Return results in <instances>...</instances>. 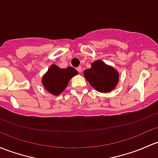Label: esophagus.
I'll return each mask as SVG.
<instances>
[{"label": "esophagus", "mask_w": 158, "mask_h": 158, "mask_svg": "<svg viewBox=\"0 0 158 158\" xmlns=\"http://www.w3.org/2000/svg\"><path fill=\"white\" fill-rule=\"evenodd\" d=\"M76 70L79 73H81L82 72V67H81V66H78V67L76 68Z\"/></svg>", "instance_id": "34e87169"}]
</instances>
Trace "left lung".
Returning <instances> with one entry per match:
<instances>
[{
  "label": "left lung",
  "mask_w": 158,
  "mask_h": 158,
  "mask_svg": "<svg viewBox=\"0 0 158 158\" xmlns=\"http://www.w3.org/2000/svg\"><path fill=\"white\" fill-rule=\"evenodd\" d=\"M84 76L98 92L106 93L115 89L119 81V73L102 60H95L90 69L84 71Z\"/></svg>",
  "instance_id": "1"
}]
</instances>
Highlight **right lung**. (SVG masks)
<instances>
[{
  "instance_id": "right-lung-1",
  "label": "right lung",
  "mask_w": 158,
  "mask_h": 158,
  "mask_svg": "<svg viewBox=\"0 0 158 158\" xmlns=\"http://www.w3.org/2000/svg\"><path fill=\"white\" fill-rule=\"evenodd\" d=\"M77 74V70L71 66L61 69L52 64L44 75L41 81L48 92L53 95H59L66 89L71 78Z\"/></svg>"
}]
</instances>
